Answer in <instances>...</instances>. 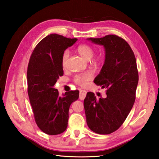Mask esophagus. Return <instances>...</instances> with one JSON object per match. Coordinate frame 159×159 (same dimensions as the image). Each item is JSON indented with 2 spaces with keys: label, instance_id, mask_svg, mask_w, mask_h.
Instances as JSON below:
<instances>
[{
  "label": "esophagus",
  "instance_id": "obj_1",
  "mask_svg": "<svg viewBox=\"0 0 159 159\" xmlns=\"http://www.w3.org/2000/svg\"><path fill=\"white\" fill-rule=\"evenodd\" d=\"M86 91L84 90H81L80 91V98L81 100H84L86 97Z\"/></svg>",
  "mask_w": 159,
  "mask_h": 159
}]
</instances>
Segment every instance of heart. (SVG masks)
<instances>
[{
    "instance_id": "1",
    "label": "heart",
    "mask_w": 159,
    "mask_h": 159,
    "mask_svg": "<svg viewBox=\"0 0 159 159\" xmlns=\"http://www.w3.org/2000/svg\"><path fill=\"white\" fill-rule=\"evenodd\" d=\"M77 50L83 58L86 60L90 59V61L95 65L100 63L102 61V60H103V57H102L101 55L93 56L94 54V48L89 44L84 43L79 45L77 48ZM69 56V52L68 50H66L63 52L61 58V64L63 67H65L66 66ZM93 72L92 70H88V71L76 74V75H74L73 81L74 83H75L77 85L81 86H85L88 82H90L93 78Z\"/></svg>"
}]
</instances>
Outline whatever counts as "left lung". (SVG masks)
I'll use <instances>...</instances> for the list:
<instances>
[{
	"label": "left lung",
	"mask_w": 159,
	"mask_h": 159,
	"mask_svg": "<svg viewBox=\"0 0 159 159\" xmlns=\"http://www.w3.org/2000/svg\"><path fill=\"white\" fill-rule=\"evenodd\" d=\"M87 39L105 48L104 65L94 82L107 89V97L97 99L93 93H87L86 122L93 132L107 135L120 127L135 103L139 81L136 59L129 43L117 35Z\"/></svg>",
	"instance_id": "left-lung-1"
}]
</instances>
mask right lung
I'll return each mask as SVG.
<instances>
[{
	"label": "right lung",
	"mask_w": 159,
	"mask_h": 159,
	"mask_svg": "<svg viewBox=\"0 0 159 159\" xmlns=\"http://www.w3.org/2000/svg\"><path fill=\"white\" fill-rule=\"evenodd\" d=\"M77 40L51 34L36 45L30 56L27 70L28 94L35 122L48 135H58L66 129L69 107L79 98L77 90L60 97L58 90L54 89L59 77L63 75L62 53Z\"/></svg>",
	"instance_id": "1"
}]
</instances>
